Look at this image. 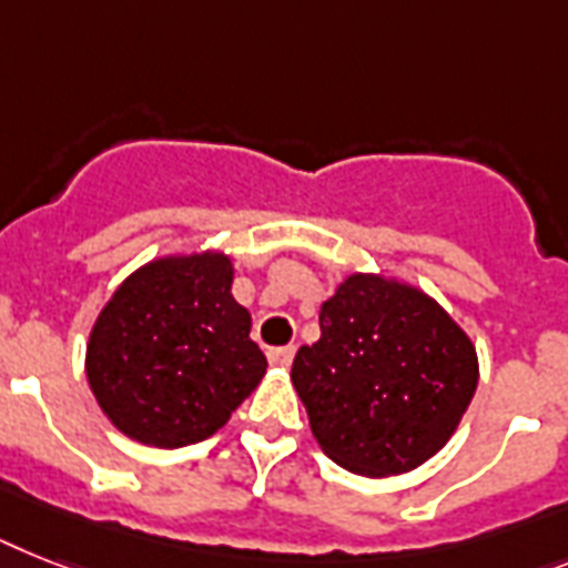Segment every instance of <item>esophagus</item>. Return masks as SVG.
<instances>
[{
	"mask_svg": "<svg viewBox=\"0 0 568 568\" xmlns=\"http://www.w3.org/2000/svg\"><path fill=\"white\" fill-rule=\"evenodd\" d=\"M270 365H275V368H287L290 363H293L295 357V348L293 345H284V348H270Z\"/></svg>",
	"mask_w": 568,
	"mask_h": 568,
	"instance_id": "1",
	"label": "esophagus"
}]
</instances>
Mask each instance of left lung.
I'll use <instances>...</instances> for the list:
<instances>
[{
  "label": "left lung",
  "mask_w": 568,
  "mask_h": 568,
  "mask_svg": "<svg viewBox=\"0 0 568 568\" xmlns=\"http://www.w3.org/2000/svg\"><path fill=\"white\" fill-rule=\"evenodd\" d=\"M318 327L290 377L327 458L383 479L415 470L453 438L476 395L479 357L435 298L354 273L322 304Z\"/></svg>",
  "instance_id": "1"
}]
</instances>
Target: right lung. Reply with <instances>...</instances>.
<instances>
[{
    "instance_id": "add662e5",
    "label": "right lung",
    "mask_w": 568,
    "mask_h": 568,
    "mask_svg": "<svg viewBox=\"0 0 568 568\" xmlns=\"http://www.w3.org/2000/svg\"><path fill=\"white\" fill-rule=\"evenodd\" d=\"M223 252L165 255L121 281L87 342V379L112 426L148 447L205 442L255 392L266 357Z\"/></svg>"
}]
</instances>
